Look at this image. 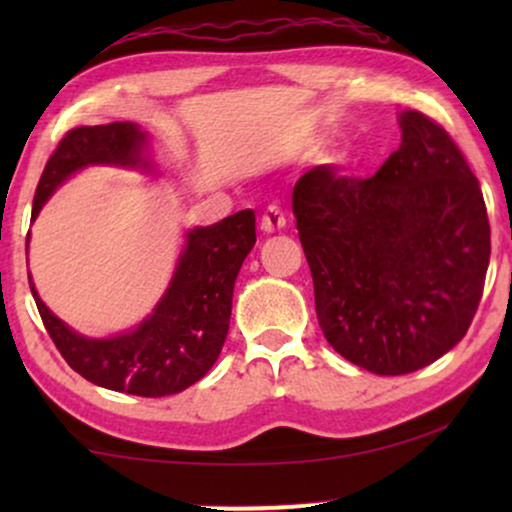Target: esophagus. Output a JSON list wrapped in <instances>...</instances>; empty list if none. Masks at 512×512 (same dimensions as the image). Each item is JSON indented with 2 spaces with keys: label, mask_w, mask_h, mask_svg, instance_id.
I'll return each mask as SVG.
<instances>
[{
  "label": "esophagus",
  "mask_w": 512,
  "mask_h": 512,
  "mask_svg": "<svg viewBox=\"0 0 512 512\" xmlns=\"http://www.w3.org/2000/svg\"><path fill=\"white\" fill-rule=\"evenodd\" d=\"M286 226V216L277 205H268L261 216V230L263 233H275V230Z\"/></svg>",
  "instance_id": "1"
}]
</instances>
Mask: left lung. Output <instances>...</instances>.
Segmentation results:
<instances>
[{
	"mask_svg": "<svg viewBox=\"0 0 512 512\" xmlns=\"http://www.w3.org/2000/svg\"><path fill=\"white\" fill-rule=\"evenodd\" d=\"M401 130L375 177L319 165L293 186L321 331L375 375L415 373L464 338L492 251L485 198L450 132L415 109Z\"/></svg>",
	"mask_w": 512,
	"mask_h": 512,
	"instance_id": "8db88e82",
	"label": "left lung"
}]
</instances>
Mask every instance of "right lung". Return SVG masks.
<instances>
[{
    "instance_id": "1",
    "label": "right lung",
    "mask_w": 512,
    "mask_h": 512,
    "mask_svg": "<svg viewBox=\"0 0 512 512\" xmlns=\"http://www.w3.org/2000/svg\"><path fill=\"white\" fill-rule=\"evenodd\" d=\"M144 135L132 123L79 125L65 132L48 158L34 193L32 221L69 174L93 163L139 165ZM256 244V216L242 209L207 228L188 233L165 298L135 331L114 338H83L69 331L34 291L48 335L69 366L88 382L132 396L179 394L205 377L228 335L233 286Z\"/></svg>"
}]
</instances>
